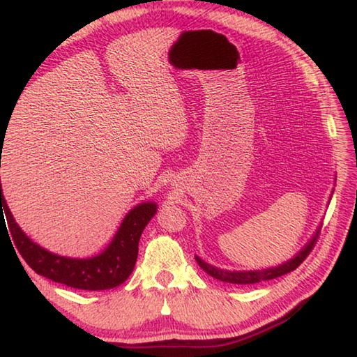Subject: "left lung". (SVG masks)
Segmentation results:
<instances>
[{
  "label": "left lung",
  "mask_w": 357,
  "mask_h": 357,
  "mask_svg": "<svg viewBox=\"0 0 357 357\" xmlns=\"http://www.w3.org/2000/svg\"><path fill=\"white\" fill-rule=\"evenodd\" d=\"M332 195H331V199H332ZM319 229H321V225L317 227L314 235L310 236V240L294 255V258L282 262L276 267H268V268H261V270H225V268H218L215 266H211V264L205 262L204 259H200L197 255L195 258L199 264V267L204 268L209 274V276H213L217 280H222L226 283H234V285H252V283H258L262 280L276 279L279 276H283V274L296 270L300 264L306 259L309 252L312 250L314 244L319 235Z\"/></svg>",
  "instance_id": "obj_1"
}]
</instances>
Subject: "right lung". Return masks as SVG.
<instances>
[{
  "instance_id": "obj_1",
  "label": "right lung",
  "mask_w": 357,
  "mask_h": 357,
  "mask_svg": "<svg viewBox=\"0 0 357 357\" xmlns=\"http://www.w3.org/2000/svg\"><path fill=\"white\" fill-rule=\"evenodd\" d=\"M1 144L3 139L0 137ZM157 214V204L142 202L125 215L107 249L91 258H69L36 244L16 223L3 195L0 179V226H7L17 252L40 276L63 285L86 291H102L123 283L134 270L139 241L146 225ZM6 218H3V215ZM7 231V227H6Z\"/></svg>"
}]
</instances>
